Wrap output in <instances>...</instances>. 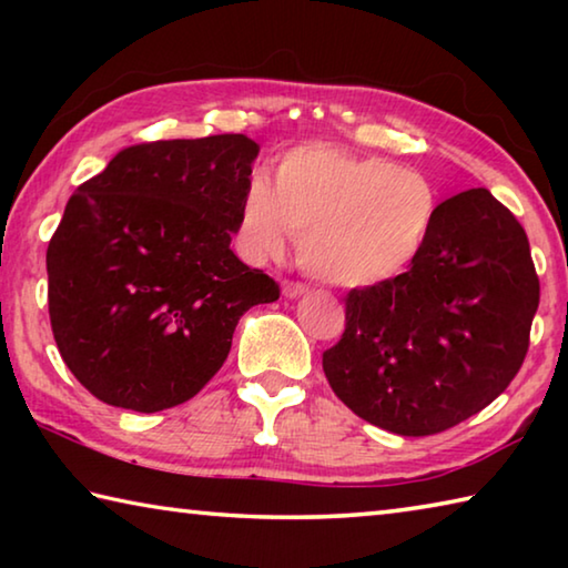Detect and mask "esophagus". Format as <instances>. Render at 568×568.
<instances>
[{"mask_svg": "<svg viewBox=\"0 0 568 568\" xmlns=\"http://www.w3.org/2000/svg\"><path fill=\"white\" fill-rule=\"evenodd\" d=\"M305 293H307V287L303 283H291V281L283 283V295L291 297V301H293V297L305 295Z\"/></svg>", "mask_w": 568, "mask_h": 568, "instance_id": "34e87169", "label": "esophagus"}]
</instances>
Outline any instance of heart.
<instances>
[{
    "label": "heart",
    "mask_w": 568,
    "mask_h": 568,
    "mask_svg": "<svg viewBox=\"0 0 568 568\" xmlns=\"http://www.w3.org/2000/svg\"><path fill=\"white\" fill-rule=\"evenodd\" d=\"M436 215V190L418 172L313 142L281 158L273 187L265 178L250 180L237 223L250 255H283L293 233L307 275L361 291L406 273Z\"/></svg>",
    "instance_id": "obj_1"
}]
</instances>
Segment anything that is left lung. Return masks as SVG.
Returning a JSON list of instances; mask_svg holds the SVG:
<instances>
[{"label":"left lung","instance_id":"1","mask_svg":"<svg viewBox=\"0 0 568 568\" xmlns=\"http://www.w3.org/2000/svg\"><path fill=\"white\" fill-rule=\"evenodd\" d=\"M536 307L524 227L488 190H466L438 205L406 273L345 297V333L323 353L325 378L373 426L440 434L514 381Z\"/></svg>","mask_w":568,"mask_h":568}]
</instances>
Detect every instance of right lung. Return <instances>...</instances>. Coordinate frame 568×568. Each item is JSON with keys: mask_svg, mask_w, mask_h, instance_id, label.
<instances>
[{"mask_svg": "<svg viewBox=\"0 0 568 568\" xmlns=\"http://www.w3.org/2000/svg\"><path fill=\"white\" fill-rule=\"evenodd\" d=\"M257 152L245 134L145 142L74 190L47 247L50 321L94 398L180 406L223 368L243 313L281 297L230 250Z\"/></svg>", "mask_w": 568, "mask_h": 568, "instance_id": "1", "label": "right lung"}]
</instances>
